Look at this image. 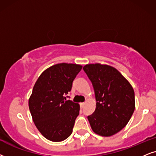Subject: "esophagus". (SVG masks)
<instances>
[{"mask_svg": "<svg viewBox=\"0 0 156 156\" xmlns=\"http://www.w3.org/2000/svg\"><path fill=\"white\" fill-rule=\"evenodd\" d=\"M80 107L81 108H83V106L85 105V103H80Z\"/></svg>", "mask_w": 156, "mask_h": 156, "instance_id": "obj_1", "label": "esophagus"}]
</instances>
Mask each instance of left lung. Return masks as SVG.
<instances>
[{
  "label": "left lung",
  "instance_id": "8db88e82",
  "mask_svg": "<svg viewBox=\"0 0 156 156\" xmlns=\"http://www.w3.org/2000/svg\"><path fill=\"white\" fill-rule=\"evenodd\" d=\"M83 70L92 83L96 107L88 119L93 132L109 137L121 130L135 110V93L130 83L115 68L87 64Z\"/></svg>",
  "mask_w": 156,
  "mask_h": 156
}]
</instances>
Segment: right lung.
I'll return each mask as SVG.
<instances>
[{
	"label": "right lung",
	"instance_id": "add662e5",
	"mask_svg": "<svg viewBox=\"0 0 156 156\" xmlns=\"http://www.w3.org/2000/svg\"><path fill=\"white\" fill-rule=\"evenodd\" d=\"M81 69L78 64H55L44 70L33 86L29 109L36 128L48 140L60 142L72 133L80 105L66 101L65 95Z\"/></svg>",
	"mask_w": 156,
	"mask_h": 156
}]
</instances>
